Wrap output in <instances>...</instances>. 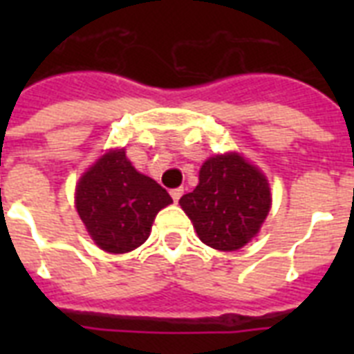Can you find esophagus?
<instances>
[{"label":"esophagus","mask_w":354,"mask_h":354,"mask_svg":"<svg viewBox=\"0 0 354 354\" xmlns=\"http://www.w3.org/2000/svg\"><path fill=\"white\" fill-rule=\"evenodd\" d=\"M182 194H183V189L182 187H176V189H172L171 191V196L174 202H178V200L182 198Z\"/></svg>","instance_id":"34e87169"}]
</instances>
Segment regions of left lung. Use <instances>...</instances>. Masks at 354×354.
<instances>
[{
    "label": "left lung",
    "instance_id": "left-lung-1",
    "mask_svg": "<svg viewBox=\"0 0 354 354\" xmlns=\"http://www.w3.org/2000/svg\"><path fill=\"white\" fill-rule=\"evenodd\" d=\"M266 178L236 154L215 156L200 169V183L180 198L200 241L233 252L252 241L270 211Z\"/></svg>",
    "mask_w": 354,
    "mask_h": 354
}]
</instances>
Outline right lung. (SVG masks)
I'll use <instances>...</instances> for the list:
<instances>
[{"label": "right lung", "instance_id": "right-lung-1", "mask_svg": "<svg viewBox=\"0 0 354 354\" xmlns=\"http://www.w3.org/2000/svg\"><path fill=\"white\" fill-rule=\"evenodd\" d=\"M75 202L97 246L127 253L149 239L158 211L172 198L160 183L133 169L124 150H112L80 178Z\"/></svg>", "mask_w": 354, "mask_h": 354}]
</instances>
